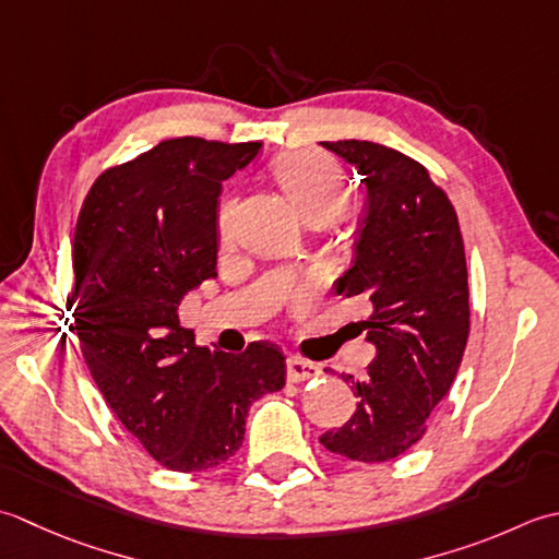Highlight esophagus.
<instances>
[{
	"label": "esophagus",
	"instance_id": "obj_1",
	"mask_svg": "<svg viewBox=\"0 0 559 559\" xmlns=\"http://www.w3.org/2000/svg\"><path fill=\"white\" fill-rule=\"evenodd\" d=\"M318 373H321V369H318L316 364H311V361H306L301 357H289L287 359V379L292 383H301L306 379H313V376H318Z\"/></svg>",
	"mask_w": 559,
	"mask_h": 559
}]
</instances>
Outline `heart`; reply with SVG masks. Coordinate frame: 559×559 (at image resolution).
<instances>
[{
	"instance_id": "1",
	"label": "heart",
	"mask_w": 559,
	"mask_h": 559,
	"mask_svg": "<svg viewBox=\"0 0 559 559\" xmlns=\"http://www.w3.org/2000/svg\"><path fill=\"white\" fill-rule=\"evenodd\" d=\"M275 176L304 216L311 212L337 214L345 210L349 200V186L343 168L333 156L323 152L304 150L282 156L275 164ZM231 219L234 200L224 198L219 202V212H216V236L222 243L231 241Z\"/></svg>"
}]
</instances>
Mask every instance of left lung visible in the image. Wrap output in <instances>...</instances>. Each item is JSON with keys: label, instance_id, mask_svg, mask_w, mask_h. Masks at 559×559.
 Listing matches in <instances>:
<instances>
[{"label": "left lung", "instance_id": "8db88e82", "mask_svg": "<svg viewBox=\"0 0 559 559\" xmlns=\"http://www.w3.org/2000/svg\"><path fill=\"white\" fill-rule=\"evenodd\" d=\"M321 144L367 188L355 263L335 292L371 304L361 330L376 347L361 381L343 376L357 395L355 415L321 443L347 461L383 463L425 437L459 373L471 333L463 236L447 192L415 158L376 142Z\"/></svg>", "mask_w": 559, "mask_h": 559}]
</instances>
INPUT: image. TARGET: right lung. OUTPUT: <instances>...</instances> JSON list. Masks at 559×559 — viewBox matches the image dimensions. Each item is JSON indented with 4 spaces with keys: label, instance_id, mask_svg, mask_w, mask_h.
I'll return each mask as SVG.
<instances>
[{
    "label": "right lung",
    "instance_id": "1",
    "mask_svg": "<svg viewBox=\"0 0 559 559\" xmlns=\"http://www.w3.org/2000/svg\"><path fill=\"white\" fill-rule=\"evenodd\" d=\"M260 142L176 136L91 186L74 229V325L86 367L122 427L168 471L202 473L241 449L248 409L284 385V355L195 345L183 296L216 277L222 183Z\"/></svg>",
    "mask_w": 559,
    "mask_h": 559
}]
</instances>
